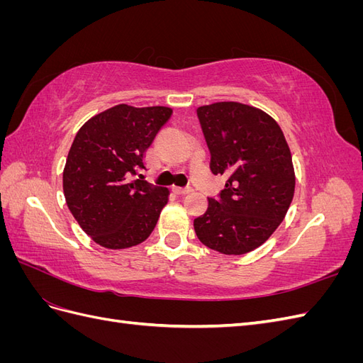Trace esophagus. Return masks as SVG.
<instances>
[{
    "label": "esophagus",
    "instance_id": "34e87169",
    "mask_svg": "<svg viewBox=\"0 0 363 363\" xmlns=\"http://www.w3.org/2000/svg\"><path fill=\"white\" fill-rule=\"evenodd\" d=\"M172 191L177 195H186V194L192 192V188H172Z\"/></svg>",
    "mask_w": 363,
    "mask_h": 363
}]
</instances>
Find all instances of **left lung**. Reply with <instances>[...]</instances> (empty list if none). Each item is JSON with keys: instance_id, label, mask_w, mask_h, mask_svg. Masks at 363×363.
Masks as SVG:
<instances>
[{"instance_id": "obj_1", "label": "left lung", "mask_w": 363, "mask_h": 363, "mask_svg": "<svg viewBox=\"0 0 363 363\" xmlns=\"http://www.w3.org/2000/svg\"><path fill=\"white\" fill-rule=\"evenodd\" d=\"M211 169L225 175L219 199L194 219L201 242L228 256L260 247L286 216L295 191L291 150L276 119L257 107L221 101L196 108Z\"/></svg>"}]
</instances>
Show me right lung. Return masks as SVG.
<instances>
[{
  "label": "right lung",
  "mask_w": 363,
  "mask_h": 363,
  "mask_svg": "<svg viewBox=\"0 0 363 363\" xmlns=\"http://www.w3.org/2000/svg\"><path fill=\"white\" fill-rule=\"evenodd\" d=\"M172 108L118 104L77 131L63 169L65 200L75 221L104 248L135 247L155 230L169 191L131 180Z\"/></svg>",
  "instance_id": "add662e5"
}]
</instances>
